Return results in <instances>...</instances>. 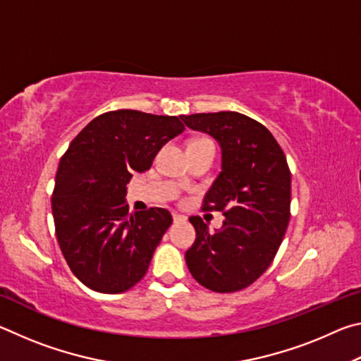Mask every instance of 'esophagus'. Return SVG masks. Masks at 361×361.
<instances>
[{
	"label": "esophagus",
	"mask_w": 361,
	"mask_h": 361,
	"mask_svg": "<svg viewBox=\"0 0 361 361\" xmlns=\"http://www.w3.org/2000/svg\"><path fill=\"white\" fill-rule=\"evenodd\" d=\"M173 221L175 223H180V221H186V216L180 215V213H173Z\"/></svg>",
	"instance_id": "obj_1"
}]
</instances>
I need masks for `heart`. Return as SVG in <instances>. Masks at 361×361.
<instances>
[{
  "instance_id": "b5f03b06",
  "label": "heart",
  "mask_w": 361,
  "mask_h": 361,
  "mask_svg": "<svg viewBox=\"0 0 361 361\" xmlns=\"http://www.w3.org/2000/svg\"><path fill=\"white\" fill-rule=\"evenodd\" d=\"M197 142H210V140H207V138H200V140H194L192 143H197Z\"/></svg>"
}]
</instances>
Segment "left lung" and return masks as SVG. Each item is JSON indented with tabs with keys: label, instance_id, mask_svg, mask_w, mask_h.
Wrapping results in <instances>:
<instances>
[{
	"label": "left lung",
	"instance_id": "1",
	"mask_svg": "<svg viewBox=\"0 0 361 361\" xmlns=\"http://www.w3.org/2000/svg\"><path fill=\"white\" fill-rule=\"evenodd\" d=\"M180 118L221 146V172L205 194L202 209L223 212V228L210 232L202 218H189L195 242L185 256L188 269L207 290H243L271 266L288 228L291 173L286 157L272 133L245 114Z\"/></svg>",
	"mask_w": 361,
	"mask_h": 361
}]
</instances>
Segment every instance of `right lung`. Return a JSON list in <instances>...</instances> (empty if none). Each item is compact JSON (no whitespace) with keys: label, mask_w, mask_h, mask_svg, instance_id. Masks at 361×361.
Wrapping results in <instances>:
<instances>
[{"label":"right lung","mask_w":361,"mask_h":361,"mask_svg":"<svg viewBox=\"0 0 361 361\" xmlns=\"http://www.w3.org/2000/svg\"><path fill=\"white\" fill-rule=\"evenodd\" d=\"M183 130L176 116L108 111L90 121L60 159L52 192L57 242L90 290L116 295L145 277L173 219L157 207L129 215L127 183Z\"/></svg>","instance_id":"obj_1"}]
</instances>
